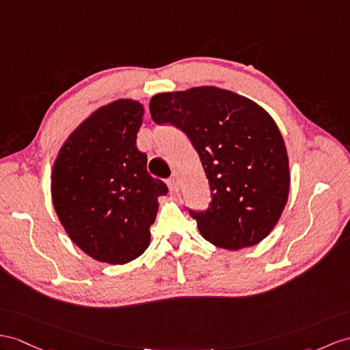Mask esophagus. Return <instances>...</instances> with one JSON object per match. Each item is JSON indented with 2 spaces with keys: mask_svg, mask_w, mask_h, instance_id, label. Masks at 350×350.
I'll return each mask as SVG.
<instances>
[{
  "mask_svg": "<svg viewBox=\"0 0 350 350\" xmlns=\"http://www.w3.org/2000/svg\"><path fill=\"white\" fill-rule=\"evenodd\" d=\"M167 185H169V190L170 191H174V193L180 191V185H178L176 176H172V178H170V180H167Z\"/></svg>",
  "mask_w": 350,
  "mask_h": 350,
  "instance_id": "obj_1",
  "label": "esophagus"
}]
</instances>
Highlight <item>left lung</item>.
<instances>
[{"instance_id": "left-lung-1", "label": "left lung", "mask_w": 350, "mask_h": 350, "mask_svg": "<svg viewBox=\"0 0 350 350\" xmlns=\"http://www.w3.org/2000/svg\"><path fill=\"white\" fill-rule=\"evenodd\" d=\"M150 113L185 132L200 157L212 200L190 214L203 239L239 251L267 237L291 184L285 142L267 111L236 92L198 86L157 93Z\"/></svg>"}]
</instances>
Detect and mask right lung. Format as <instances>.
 <instances>
[{
	"label": "right lung",
	"mask_w": 350,
	"mask_h": 350,
	"mask_svg": "<svg viewBox=\"0 0 350 350\" xmlns=\"http://www.w3.org/2000/svg\"><path fill=\"white\" fill-rule=\"evenodd\" d=\"M139 100L99 107L68 135L52 167V202L70 239L90 258L126 264L148 248L163 181L136 147Z\"/></svg>",
	"instance_id": "1"
}]
</instances>
